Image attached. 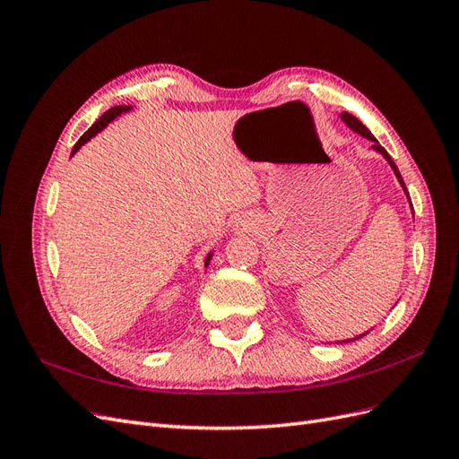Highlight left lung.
Returning a JSON list of instances; mask_svg holds the SVG:
<instances>
[{
  "label": "left lung",
  "instance_id": "8db88e82",
  "mask_svg": "<svg viewBox=\"0 0 459 459\" xmlns=\"http://www.w3.org/2000/svg\"><path fill=\"white\" fill-rule=\"evenodd\" d=\"M341 118H342L346 124H349V128H352V130H354V132H358L359 135H364V137H368V140H371V142H373V149H375V151H379L381 155L388 160V164L393 166V170H394V174H396V178H398V182L402 184V187H404V191L408 193V189H406V186H404V179H402V176H400V172H398V169H396L394 160H393V159H391V155H388V152L385 151V147H381V145H379V142L375 140L373 134H371V132L364 126V124L359 122L356 117H352L351 113H342V115H341ZM408 197H410V195H408ZM410 203H411V199H410ZM359 337H362V335H359ZM359 337H358V339H359Z\"/></svg>",
  "mask_w": 459,
  "mask_h": 459
}]
</instances>
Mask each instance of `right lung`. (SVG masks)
Masks as SVG:
<instances>
[{
	"mask_svg": "<svg viewBox=\"0 0 459 459\" xmlns=\"http://www.w3.org/2000/svg\"><path fill=\"white\" fill-rule=\"evenodd\" d=\"M126 110H130V107H128V105H118V107L108 108L107 113H105L103 117H100V120H95L93 126H91V128H90V130H88L84 135H82L78 142H76V145H74V149H73V155H74V152H76V151H78L82 145H84L86 142H90L91 137H93L97 132H101V130L107 126V124H108L110 120L117 118V117H118V115H122V113H126ZM208 260H211V255H208V258H206V264H208Z\"/></svg>",
	"mask_w": 459,
	"mask_h": 459,
	"instance_id": "right-lung-1",
	"label": "right lung"
}]
</instances>
